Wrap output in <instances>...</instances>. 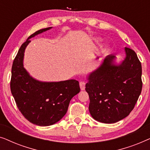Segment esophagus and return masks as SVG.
Masks as SVG:
<instances>
[{
    "mask_svg": "<svg viewBox=\"0 0 150 150\" xmlns=\"http://www.w3.org/2000/svg\"><path fill=\"white\" fill-rule=\"evenodd\" d=\"M79 85H80V87H81V89L82 90V91L85 90V82H83V81L80 82Z\"/></svg>",
    "mask_w": 150,
    "mask_h": 150,
    "instance_id": "1",
    "label": "esophagus"
}]
</instances>
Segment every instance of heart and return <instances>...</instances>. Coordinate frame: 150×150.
Masks as SVG:
<instances>
[{
  "label": "heart",
  "mask_w": 150,
  "mask_h": 150,
  "mask_svg": "<svg viewBox=\"0 0 150 150\" xmlns=\"http://www.w3.org/2000/svg\"><path fill=\"white\" fill-rule=\"evenodd\" d=\"M106 51H107V48H106V49H105V50H104V52H106Z\"/></svg>",
  "instance_id": "b5f03b06"
}]
</instances>
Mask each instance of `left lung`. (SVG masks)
Masks as SVG:
<instances>
[{"label": "left lung", "instance_id": "8db88e82", "mask_svg": "<svg viewBox=\"0 0 150 150\" xmlns=\"http://www.w3.org/2000/svg\"><path fill=\"white\" fill-rule=\"evenodd\" d=\"M125 58L115 62L114 54L87 76L85 90L89 110L94 120L113 124L126 117L134 108L142 90V67L134 50L125 48Z\"/></svg>", "mask_w": 150, "mask_h": 150}]
</instances>
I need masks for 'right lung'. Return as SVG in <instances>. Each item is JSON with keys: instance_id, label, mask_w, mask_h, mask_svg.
I'll list each match as a JSON object with an SVG mask.
<instances>
[{"instance_id": "obj_1", "label": "right lung", "mask_w": 150, "mask_h": 150, "mask_svg": "<svg viewBox=\"0 0 150 150\" xmlns=\"http://www.w3.org/2000/svg\"><path fill=\"white\" fill-rule=\"evenodd\" d=\"M52 28L40 29L28 37L18 50L11 69L10 87L16 105L26 120L40 126H51L60 121L66 114L71 98L81 90L76 80L40 81L24 67V52L30 39Z\"/></svg>"}]
</instances>
